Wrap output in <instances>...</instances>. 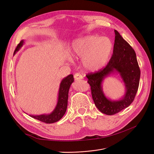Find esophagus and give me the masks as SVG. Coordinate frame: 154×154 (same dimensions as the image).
<instances>
[{
    "label": "esophagus",
    "instance_id": "34e87169",
    "mask_svg": "<svg viewBox=\"0 0 154 154\" xmlns=\"http://www.w3.org/2000/svg\"><path fill=\"white\" fill-rule=\"evenodd\" d=\"M74 78L76 80H79L82 79L83 78V77L81 74H80V73H76V74H74Z\"/></svg>",
    "mask_w": 154,
    "mask_h": 154
}]
</instances>
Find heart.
<instances>
[{
    "label": "heart",
    "instance_id": "obj_1",
    "mask_svg": "<svg viewBox=\"0 0 154 154\" xmlns=\"http://www.w3.org/2000/svg\"><path fill=\"white\" fill-rule=\"evenodd\" d=\"M113 44L107 37L88 35L77 40L70 50L74 57L84 58V65L90 70H97L107 62Z\"/></svg>",
    "mask_w": 154,
    "mask_h": 154
}]
</instances>
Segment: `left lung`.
<instances>
[{"instance_id":"1","label":"left lung","mask_w":154,"mask_h":154,"mask_svg":"<svg viewBox=\"0 0 154 154\" xmlns=\"http://www.w3.org/2000/svg\"><path fill=\"white\" fill-rule=\"evenodd\" d=\"M115 32V43L111 58L106 67L95 72L88 73V84L91 86L93 100L95 106L103 114L112 116L128 107L134 101L139 85L140 70L133 48ZM116 70L123 78L126 86L125 97L119 101H111L103 94L101 87L103 78Z\"/></svg>"}]
</instances>
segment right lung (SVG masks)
I'll use <instances>...</instances> for the list:
<instances>
[{"instance_id":"obj_1","label":"right lung","mask_w":154,"mask_h":154,"mask_svg":"<svg viewBox=\"0 0 154 154\" xmlns=\"http://www.w3.org/2000/svg\"><path fill=\"white\" fill-rule=\"evenodd\" d=\"M23 40H21L20 43L16 47L14 53L17 51L23 45ZM74 82V76L72 74L68 75L63 79L60 83L58 102L55 110L48 115H40V116H30V117L35 119L40 122L45 124H52L59 121L65 114L67 107V100L69 97V91L70 85Z\"/></svg>"}]
</instances>
